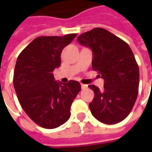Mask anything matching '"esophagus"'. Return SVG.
<instances>
[{
	"mask_svg": "<svg viewBox=\"0 0 152 152\" xmlns=\"http://www.w3.org/2000/svg\"><path fill=\"white\" fill-rule=\"evenodd\" d=\"M80 86H81V89H86V88H87V85H84V84H81V85H80Z\"/></svg>",
	"mask_w": 152,
	"mask_h": 152,
	"instance_id": "esophagus-1",
	"label": "esophagus"
}]
</instances>
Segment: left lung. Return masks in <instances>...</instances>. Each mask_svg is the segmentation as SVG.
Listing matches in <instances>:
<instances>
[{"mask_svg":"<svg viewBox=\"0 0 152 152\" xmlns=\"http://www.w3.org/2000/svg\"><path fill=\"white\" fill-rule=\"evenodd\" d=\"M77 41L93 52L92 68L104 80L103 90L90 85L94 98L89 108L102 123L114 124L127 117L137 97L139 69L126 42L101 28L80 35Z\"/></svg>","mask_w":152,"mask_h":152,"instance_id":"left-lung-1","label":"left lung"}]
</instances>
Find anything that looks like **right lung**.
I'll return each instance as SVG.
<instances>
[{"label": "right lung", "mask_w": 152, "mask_h": 152, "mask_svg": "<svg viewBox=\"0 0 152 152\" xmlns=\"http://www.w3.org/2000/svg\"><path fill=\"white\" fill-rule=\"evenodd\" d=\"M76 34L39 37L22 51L14 72V87L22 108L38 125L55 129L68 121L71 106L80 91L78 81H56L53 70L61 65V53Z\"/></svg>", "instance_id": "obj_1"}]
</instances>
